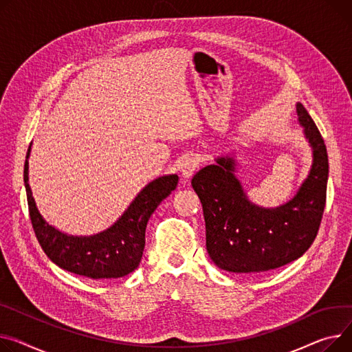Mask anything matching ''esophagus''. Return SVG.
I'll return each mask as SVG.
<instances>
[{
  "label": "esophagus",
  "instance_id": "34e87169",
  "mask_svg": "<svg viewBox=\"0 0 352 352\" xmlns=\"http://www.w3.org/2000/svg\"><path fill=\"white\" fill-rule=\"evenodd\" d=\"M198 164H199V161L195 157L185 158L182 161V164H181V174H182V177L184 178H191L192 174L195 173V170L198 168Z\"/></svg>",
  "mask_w": 352,
  "mask_h": 352
}]
</instances>
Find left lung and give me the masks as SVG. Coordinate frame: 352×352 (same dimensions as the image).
Wrapping results in <instances>:
<instances>
[{
	"instance_id": "left-lung-1",
	"label": "left lung",
	"mask_w": 352,
	"mask_h": 352,
	"mask_svg": "<svg viewBox=\"0 0 352 352\" xmlns=\"http://www.w3.org/2000/svg\"><path fill=\"white\" fill-rule=\"evenodd\" d=\"M298 122L313 148L309 177L297 194L277 208L252 204L235 177V160L218 157L199 170L191 185L201 199L206 250L212 262L233 273H263L298 259L314 242L321 223L329 155L309 111L297 103Z\"/></svg>"
}]
</instances>
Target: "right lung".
I'll use <instances>...</instances> for the list:
<instances>
[{"mask_svg": "<svg viewBox=\"0 0 352 352\" xmlns=\"http://www.w3.org/2000/svg\"><path fill=\"white\" fill-rule=\"evenodd\" d=\"M23 166L30 218L36 239L50 259L60 269L90 278H117L137 269L146 245V228L162 199L178 184V175H164L140 191L124 214L109 229L91 236H74L46 222L36 208L28 184V157Z\"/></svg>", "mask_w": 352, "mask_h": 352, "instance_id": "obj_1", "label": "right lung"}]
</instances>
